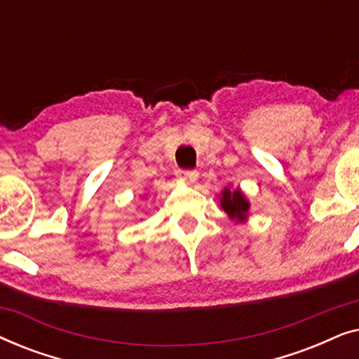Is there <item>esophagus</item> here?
I'll use <instances>...</instances> for the list:
<instances>
[{"instance_id": "esophagus-1", "label": "esophagus", "mask_w": 359, "mask_h": 359, "mask_svg": "<svg viewBox=\"0 0 359 359\" xmlns=\"http://www.w3.org/2000/svg\"><path fill=\"white\" fill-rule=\"evenodd\" d=\"M198 171L196 170H178L176 171V176H178L180 181H184V183H194L198 180Z\"/></svg>"}]
</instances>
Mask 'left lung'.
Masks as SVG:
<instances>
[{
  "label": "left lung",
  "instance_id": "8db88e82",
  "mask_svg": "<svg viewBox=\"0 0 359 359\" xmlns=\"http://www.w3.org/2000/svg\"><path fill=\"white\" fill-rule=\"evenodd\" d=\"M220 208L227 212L232 220L243 222L248 217L250 203L240 189L232 191L230 188H224L222 194H220Z\"/></svg>",
  "mask_w": 359,
  "mask_h": 359
}]
</instances>
